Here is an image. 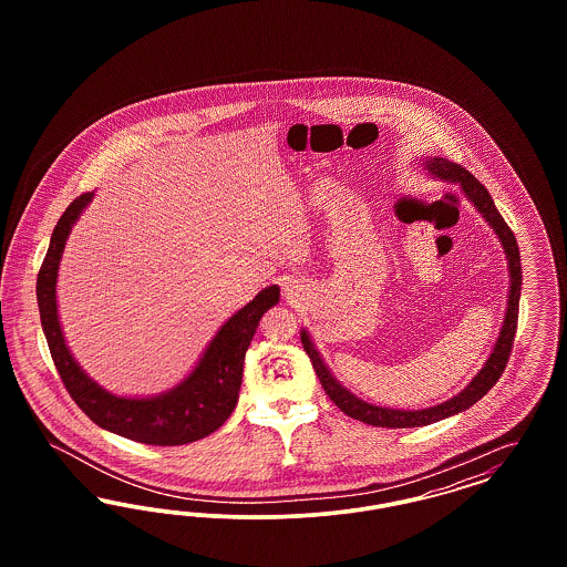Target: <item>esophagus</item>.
<instances>
[{"mask_svg": "<svg viewBox=\"0 0 567 567\" xmlns=\"http://www.w3.org/2000/svg\"><path fill=\"white\" fill-rule=\"evenodd\" d=\"M282 289H285V296L293 297L296 296L297 285H293V280H285V282H282Z\"/></svg>", "mask_w": 567, "mask_h": 567, "instance_id": "esophagus-1", "label": "esophagus"}]
</instances>
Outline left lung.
<instances>
[{"instance_id": "1", "label": "left lung", "mask_w": 567, "mask_h": 567, "mask_svg": "<svg viewBox=\"0 0 567 567\" xmlns=\"http://www.w3.org/2000/svg\"><path fill=\"white\" fill-rule=\"evenodd\" d=\"M419 165L427 172V176H432L433 181H442V183H453L458 185V189L463 190V195L467 197V202L483 215L486 225L495 231L497 240L502 243L506 261H508V276H511V287H508V303H506V315H504V323L499 329V336L495 340V347L488 354L485 365L481 368V372L467 382V386L463 391H458L457 395H453L451 400L442 402V404L432 405V408H421V410H400V408H384V405L368 404L363 400H359L357 395H352L351 391L331 374V370L327 368V363L321 357L319 349L315 347V342L310 340V333L306 329H301V344L303 351L308 352L312 368L317 372V377L323 384L324 393L331 398V402L338 405L344 414H349L357 421H363L368 425L374 427H393V430H404V427H423V425H432L442 419H449L453 414H458L463 410H467L470 405L476 404L481 398H485L488 389L499 380L506 370L508 357L513 351L514 333H516V321H518V299H520V285H523V271H520V255H518V244L514 238L511 227L506 225V220L497 213L488 190L457 163L442 159V157H421Z\"/></svg>"}]
</instances>
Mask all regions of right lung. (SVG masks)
<instances>
[{
    "instance_id": "obj_1",
    "label": "right lung",
    "mask_w": 567,
    "mask_h": 567,
    "mask_svg": "<svg viewBox=\"0 0 567 567\" xmlns=\"http://www.w3.org/2000/svg\"><path fill=\"white\" fill-rule=\"evenodd\" d=\"M93 195V190L82 193L56 220L49 252L35 282L42 331L53 354L56 372L72 400L102 430L155 446H178L202 440L216 432L238 404L244 354L250 347L261 317L278 303L280 289L278 285L266 287L252 301L231 315L225 324H220L189 377L183 378L176 386L146 398L110 393L89 377L74 359L65 342L56 306V276L63 248Z\"/></svg>"
}]
</instances>
